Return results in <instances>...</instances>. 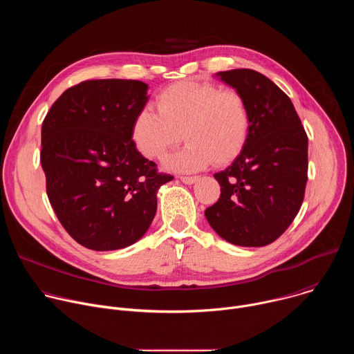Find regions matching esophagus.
<instances>
[{
  "instance_id": "obj_1",
  "label": "esophagus",
  "mask_w": 354,
  "mask_h": 354,
  "mask_svg": "<svg viewBox=\"0 0 354 354\" xmlns=\"http://www.w3.org/2000/svg\"><path fill=\"white\" fill-rule=\"evenodd\" d=\"M180 180L186 185H193L198 180V176H180Z\"/></svg>"
}]
</instances>
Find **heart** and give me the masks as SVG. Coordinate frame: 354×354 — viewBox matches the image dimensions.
<instances>
[{"label": "heart", "instance_id": "obj_1", "mask_svg": "<svg viewBox=\"0 0 354 354\" xmlns=\"http://www.w3.org/2000/svg\"><path fill=\"white\" fill-rule=\"evenodd\" d=\"M157 109L158 113L141 109L130 136L141 156L160 161L182 133L186 145L165 162L172 171L190 172L210 162L227 164L241 153L248 138L249 109L235 89L197 81L175 82L158 93Z\"/></svg>", "mask_w": 354, "mask_h": 354}]
</instances>
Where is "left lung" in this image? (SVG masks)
Wrapping results in <instances>:
<instances>
[{
  "instance_id": "left-lung-1",
  "label": "left lung",
  "mask_w": 354,
  "mask_h": 354,
  "mask_svg": "<svg viewBox=\"0 0 354 354\" xmlns=\"http://www.w3.org/2000/svg\"><path fill=\"white\" fill-rule=\"evenodd\" d=\"M217 77L245 97L250 126L239 156L214 174L221 194L205 216L227 242L265 246L288 228L304 200L308 137L290 97L263 74L238 68Z\"/></svg>"
}]
</instances>
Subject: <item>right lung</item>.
I'll use <instances>...</instances> for the list:
<instances>
[{"mask_svg": "<svg viewBox=\"0 0 354 354\" xmlns=\"http://www.w3.org/2000/svg\"><path fill=\"white\" fill-rule=\"evenodd\" d=\"M136 80H91L68 88L41 126L40 162L59 221L82 246L116 250L137 242L174 176L136 149L130 130L148 100Z\"/></svg>", "mask_w": 354, "mask_h": 354, "instance_id": "right-lung-1", "label": "right lung"}]
</instances>
